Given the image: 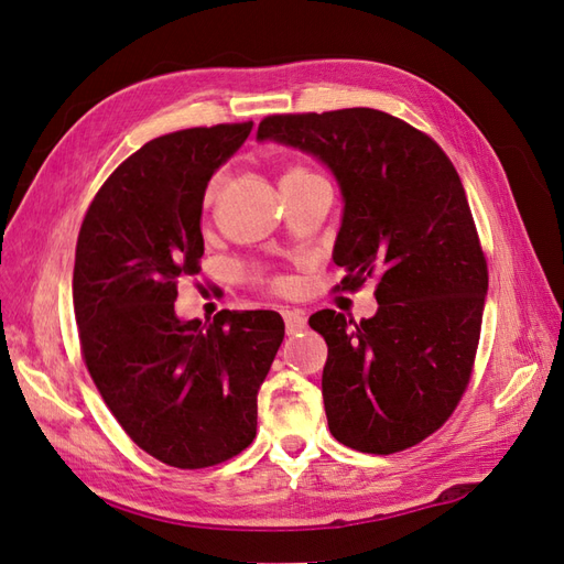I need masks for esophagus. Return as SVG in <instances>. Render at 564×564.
Returning <instances> with one entry per match:
<instances>
[{"mask_svg": "<svg viewBox=\"0 0 564 564\" xmlns=\"http://www.w3.org/2000/svg\"><path fill=\"white\" fill-rule=\"evenodd\" d=\"M281 314H283L288 336H295V334H300V330L307 328V319H305V314H302V312H297V310H281Z\"/></svg>", "mask_w": 564, "mask_h": 564, "instance_id": "34e87169", "label": "esophagus"}]
</instances>
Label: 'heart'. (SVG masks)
<instances>
[{
  "instance_id": "1",
  "label": "heart",
  "mask_w": 564,
  "mask_h": 564,
  "mask_svg": "<svg viewBox=\"0 0 564 564\" xmlns=\"http://www.w3.org/2000/svg\"><path fill=\"white\" fill-rule=\"evenodd\" d=\"M316 178H322V176L319 173H314L310 166L291 164V166H285L281 173V187L307 183V181H316ZM221 191H224V173H214V176L205 185V193H202V205H205L207 209L214 207L216 199L221 197Z\"/></svg>"
}]
</instances>
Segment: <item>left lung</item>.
<instances>
[{
    "instance_id": "left-lung-1",
    "label": "left lung",
    "mask_w": 564,
    "mask_h": 564,
    "mask_svg": "<svg viewBox=\"0 0 564 564\" xmlns=\"http://www.w3.org/2000/svg\"><path fill=\"white\" fill-rule=\"evenodd\" d=\"M257 135L336 173L345 212L334 262L348 271L336 288L377 281L371 319L310 316L328 345V429L359 453L408 451L451 420L481 336L488 264L457 171L431 135L367 107L271 113Z\"/></svg>"
}]
</instances>
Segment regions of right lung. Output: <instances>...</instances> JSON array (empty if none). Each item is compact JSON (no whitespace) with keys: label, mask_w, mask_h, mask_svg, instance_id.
Masks as SVG:
<instances>
[{"label":"right lung","mask_w":564,"mask_h":564,"mask_svg":"<svg viewBox=\"0 0 564 564\" xmlns=\"http://www.w3.org/2000/svg\"><path fill=\"white\" fill-rule=\"evenodd\" d=\"M252 121L185 128L144 142L93 197L76 242L74 310L83 362L121 429L178 469L221 465L257 433V391L276 357L279 312H173L195 276L202 193Z\"/></svg>","instance_id":"add662e5"}]
</instances>
